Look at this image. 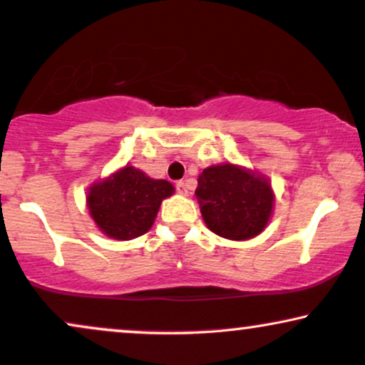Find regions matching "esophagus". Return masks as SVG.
Segmentation results:
<instances>
[{
    "label": "esophagus",
    "mask_w": 365,
    "mask_h": 365,
    "mask_svg": "<svg viewBox=\"0 0 365 365\" xmlns=\"http://www.w3.org/2000/svg\"><path fill=\"white\" fill-rule=\"evenodd\" d=\"M176 191L181 194V196H187L189 194V191H187V184L184 182V181H179L178 184H176Z\"/></svg>",
    "instance_id": "34e87169"
}]
</instances>
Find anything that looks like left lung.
<instances>
[{"label": "left lung", "instance_id": "1", "mask_svg": "<svg viewBox=\"0 0 365 365\" xmlns=\"http://www.w3.org/2000/svg\"><path fill=\"white\" fill-rule=\"evenodd\" d=\"M196 197L207 228L236 241L262 233L275 202L267 178L235 164L206 168L197 178Z\"/></svg>", "mask_w": 365, "mask_h": 365}]
</instances>
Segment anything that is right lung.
<instances>
[{
  "label": "right lung",
  "mask_w": 365,
  "mask_h": 365,
  "mask_svg": "<svg viewBox=\"0 0 365 365\" xmlns=\"http://www.w3.org/2000/svg\"><path fill=\"white\" fill-rule=\"evenodd\" d=\"M174 194V186L164 179L145 176L125 165L88 189L87 206L98 230L113 240H134L154 225L163 200Z\"/></svg>",
  "instance_id": "1"
}]
</instances>
